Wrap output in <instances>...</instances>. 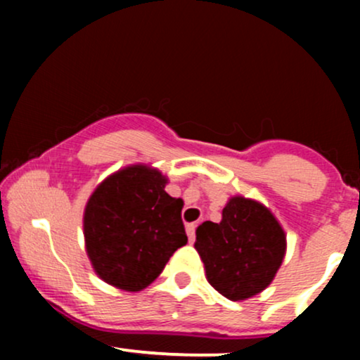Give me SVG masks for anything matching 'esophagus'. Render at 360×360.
<instances>
[{"label":"esophagus","mask_w":360,"mask_h":360,"mask_svg":"<svg viewBox=\"0 0 360 360\" xmlns=\"http://www.w3.org/2000/svg\"><path fill=\"white\" fill-rule=\"evenodd\" d=\"M194 232H196V225H194V223H189V225H186V233H188L189 242H194V237H196Z\"/></svg>","instance_id":"1"}]
</instances>
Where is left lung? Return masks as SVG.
<instances>
[{"label":"left lung","mask_w":360,"mask_h":360,"mask_svg":"<svg viewBox=\"0 0 360 360\" xmlns=\"http://www.w3.org/2000/svg\"><path fill=\"white\" fill-rule=\"evenodd\" d=\"M206 279L232 301L252 298L274 279L286 254V233L269 208L243 196L230 198L221 221L196 229Z\"/></svg>","instance_id":"1"}]
</instances>
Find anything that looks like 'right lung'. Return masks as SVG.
I'll return each instance as SVG.
<instances>
[{
	"instance_id": "add662e5",
	"label": "right lung",
	"mask_w": 360,
	"mask_h": 360,
	"mask_svg": "<svg viewBox=\"0 0 360 360\" xmlns=\"http://www.w3.org/2000/svg\"><path fill=\"white\" fill-rule=\"evenodd\" d=\"M167 177L135 164L94 189L84 208V242L93 269L123 291H142L186 245L183 200L166 193Z\"/></svg>"
}]
</instances>
